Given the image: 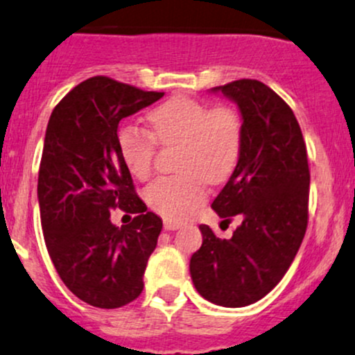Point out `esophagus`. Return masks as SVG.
Masks as SVG:
<instances>
[{
    "label": "esophagus",
    "instance_id": "1",
    "mask_svg": "<svg viewBox=\"0 0 355 355\" xmlns=\"http://www.w3.org/2000/svg\"><path fill=\"white\" fill-rule=\"evenodd\" d=\"M181 227L182 223L174 222V220H164V228H166V230H178V228Z\"/></svg>",
    "mask_w": 355,
    "mask_h": 355
}]
</instances>
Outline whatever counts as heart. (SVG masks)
<instances>
[{
	"mask_svg": "<svg viewBox=\"0 0 355 355\" xmlns=\"http://www.w3.org/2000/svg\"><path fill=\"white\" fill-rule=\"evenodd\" d=\"M152 133L135 125L118 132V150L128 173L147 179L155 143L182 144L179 176L161 178L146 191L148 207L171 220H184L207 200V181L223 182L237 167L243 142V121L232 106L209 108L191 98H171L148 113Z\"/></svg>",
	"mask_w": 355,
	"mask_h": 355,
	"instance_id": "obj_1",
	"label": "heart"
}]
</instances>
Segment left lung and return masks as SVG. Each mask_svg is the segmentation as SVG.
Returning a JSON list of instances; mask_svg holds the SVG:
<instances>
[{"label":"left lung","mask_w":355,"mask_h":355,"mask_svg":"<svg viewBox=\"0 0 355 355\" xmlns=\"http://www.w3.org/2000/svg\"><path fill=\"white\" fill-rule=\"evenodd\" d=\"M211 93L237 103L243 121L237 167L211 208L223 222L242 223L228 240L200 225L203 243L189 272L205 300L240 308L264 298L295 261L308 225L310 169L298 120L269 86L239 79Z\"/></svg>","instance_id":"left-lung-1"}]
</instances>
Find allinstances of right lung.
<instances>
[{
	"mask_svg": "<svg viewBox=\"0 0 355 355\" xmlns=\"http://www.w3.org/2000/svg\"><path fill=\"white\" fill-rule=\"evenodd\" d=\"M162 96L94 76L49 120L37 186L45 245L62 283L91 306L120 308L144 289L162 220L137 196L118 150V123ZM115 207L133 212L132 223L113 225Z\"/></svg>",
	"mask_w": 355,
	"mask_h": 355,
	"instance_id": "obj_1",
	"label": "right lung"
}]
</instances>
